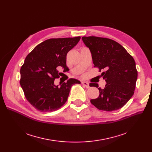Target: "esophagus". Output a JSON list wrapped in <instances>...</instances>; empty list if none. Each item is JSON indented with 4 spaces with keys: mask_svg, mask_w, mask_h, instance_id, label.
<instances>
[{
    "mask_svg": "<svg viewBox=\"0 0 152 152\" xmlns=\"http://www.w3.org/2000/svg\"><path fill=\"white\" fill-rule=\"evenodd\" d=\"M82 84H83L85 87H86V88H89V87H90L89 84L88 83H87V82L83 81V82H82Z\"/></svg>",
    "mask_w": 152,
    "mask_h": 152,
    "instance_id": "1",
    "label": "esophagus"
}]
</instances>
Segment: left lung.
<instances>
[{
  "label": "left lung",
  "mask_w": 152,
  "mask_h": 152,
  "mask_svg": "<svg viewBox=\"0 0 152 152\" xmlns=\"http://www.w3.org/2000/svg\"><path fill=\"white\" fill-rule=\"evenodd\" d=\"M92 54L94 67L105 69L102 76L107 84L99 87V96L91 102L100 110L112 111L124 107L132 97L137 79L135 62L124 48L112 39L89 36L82 37ZM90 86L98 87L96 83Z\"/></svg>",
  "instance_id": "left-lung-1"
}]
</instances>
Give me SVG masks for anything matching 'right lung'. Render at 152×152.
<instances>
[{
	"label": "right lung",
	"instance_id": "obj_1",
	"mask_svg": "<svg viewBox=\"0 0 152 152\" xmlns=\"http://www.w3.org/2000/svg\"><path fill=\"white\" fill-rule=\"evenodd\" d=\"M81 37L53 38L38 44L25 58L20 69V85L27 100L36 110L49 112L58 110L66 102L71 86L81 84L69 79L60 86L54 81L66 66V55Z\"/></svg>",
	"mask_w": 152,
	"mask_h": 152
}]
</instances>
